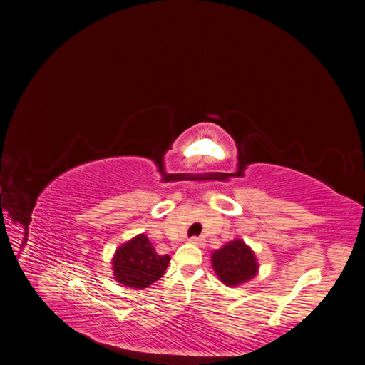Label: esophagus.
<instances>
[{"mask_svg":"<svg viewBox=\"0 0 365 365\" xmlns=\"http://www.w3.org/2000/svg\"><path fill=\"white\" fill-rule=\"evenodd\" d=\"M189 242H190V244L196 245V247H204L205 245V239L202 236H193V237H190Z\"/></svg>","mask_w":365,"mask_h":365,"instance_id":"34e87169","label":"esophagus"}]
</instances>
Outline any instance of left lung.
<instances>
[{
    "mask_svg": "<svg viewBox=\"0 0 365 365\" xmlns=\"http://www.w3.org/2000/svg\"><path fill=\"white\" fill-rule=\"evenodd\" d=\"M212 264L219 280L227 286H239L256 277L259 263L256 254L244 240L235 239L213 251Z\"/></svg>",
    "mask_w": 365,
    "mask_h": 365,
    "instance_id": "left-lung-1",
    "label": "left lung"
}]
</instances>
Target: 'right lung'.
Listing matches in <instances>:
<instances>
[{
  "label": "right lung",
  "mask_w": 365,
  "mask_h": 365,
  "mask_svg": "<svg viewBox=\"0 0 365 365\" xmlns=\"http://www.w3.org/2000/svg\"><path fill=\"white\" fill-rule=\"evenodd\" d=\"M170 262L169 254H160L146 235H138L117 248L113 259L114 279L128 288L145 289L163 277Z\"/></svg>",
  "instance_id": "right-lung-1"
}]
</instances>
